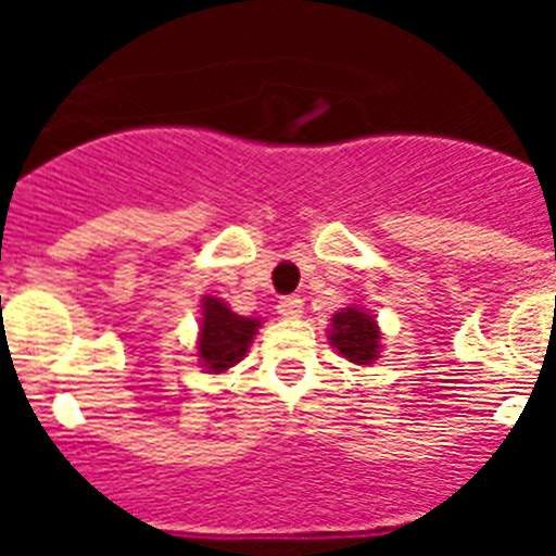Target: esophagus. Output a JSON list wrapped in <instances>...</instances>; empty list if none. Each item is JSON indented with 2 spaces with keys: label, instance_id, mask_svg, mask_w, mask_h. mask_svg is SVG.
<instances>
[{
  "label": "esophagus",
  "instance_id": "1",
  "mask_svg": "<svg viewBox=\"0 0 556 556\" xmlns=\"http://www.w3.org/2000/svg\"><path fill=\"white\" fill-rule=\"evenodd\" d=\"M278 314L281 317H287V320H294V317H301L303 314V301L298 298V294H289V298H281V303H278Z\"/></svg>",
  "mask_w": 556,
  "mask_h": 556
}]
</instances>
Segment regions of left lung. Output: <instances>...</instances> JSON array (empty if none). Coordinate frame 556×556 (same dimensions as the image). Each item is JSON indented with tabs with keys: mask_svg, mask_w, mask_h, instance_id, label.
<instances>
[{
	"mask_svg": "<svg viewBox=\"0 0 556 556\" xmlns=\"http://www.w3.org/2000/svg\"><path fill=\"white\" fill-rule=\"evenodd\" d=\"M331 345L337 348L348 362L353 365H370L378 358V323L372 314L362 312V308H342L331 317Z\"/></svg>",
	"mask_w": 556,
	"mask_h": 556,
	"instance_id": "left-lung-1",
	"label": "left lung"
}]
</instances>
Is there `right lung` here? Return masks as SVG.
I'll list each match as a JSON object with an SVG mask.
<instances>
[{"label":"right lung","instance_id":"obj_1","mask_svg":"<svg viewBox=\"0 0 556 556\" xmlns=\"http://www.w3.org/2000/svg\"><path fill=\"white\" fill-rule=\"evenodd\" d=\"M262 326L253 317H239L219 298H203V320H200L198 356L208 372H225L242 362L253 342L255 328Z\"/></svg>","mask_w":556,"mask_h":556}]
</instances>
